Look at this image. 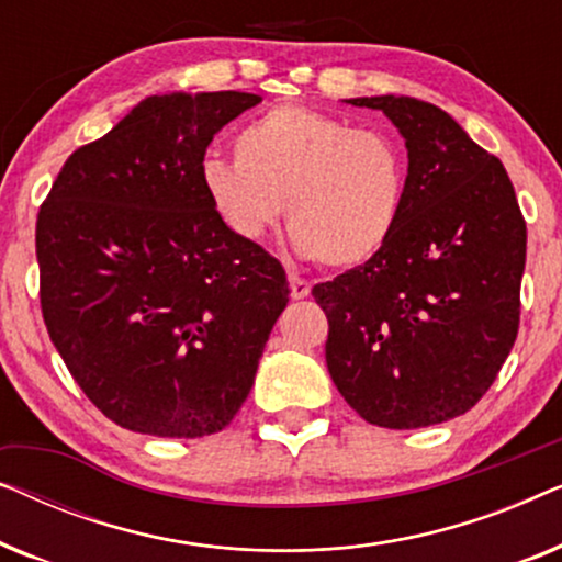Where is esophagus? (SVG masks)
<instances>
[{"label":"esophagus","instance_id":"34e87169","mask_svg":"<svg viewBox=\"0 0 562 562\" xmlns=\"http://www.w3.org/2000/svg\"><path fill=\"white\" fill-rule=\"evenodd\" d=\"M289 289L291 299H306L312 294V283L306 279H299V276H289Z\"/></svg>","mask_w":562,"mask_h":562}]
</instances>
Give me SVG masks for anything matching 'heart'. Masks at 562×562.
I'll return each instance as SVG.
<instances>
[{
	"label": "heart",
	"mask_w": 562,
	"mask_h": 562,
	"mask_svg": "<svg viewBox=\"0 0 562 562\" xmlns=\"http://www.w3.org/2000/svg\"><path fill=\"white\" fill-rule=\"evenodd\" d=\"M233 153L235 160H204L202 189L237 240H260L286 212L299 258L356 268L394 235L406 168L381 130L286 104L237 130Z\"/></svg>",
	"instance_id": "obj_1"
}]
</instances>
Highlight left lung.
Instances as JSON below:
<instances>
[{
    "label": "left lung",
    "instance_id": "obj_1",
    "mask_svg": "<svg viewBox=\"0 0 562 562\" xmlns=\"http://www.w3.org/2000/svg\"><path fill=\"white\" fill-rule=\"evenodd\" d=\"M404 137V204L379 256L312 289L325 310L327 371L375 427L465 414L502 371L519 329L527 225L502 160L440 106L345 99Z\"/></svg>",
    "mask_w": 562,
    "mask_h": 562
}]
</instances>
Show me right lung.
<instances>
[{
	"label": "right lung",
	"mask_w": 562,
	"mask_h": 562,
	"mask_svg": "<svg viewBox=\"0 0 562 562\" xmlns=\"http://www.w3.org/2000/svg\"><path fill=\"white\" fill-rule=\"evenodd\" d=\"M260 102L171 91L74 150L35 227L43 319L104 417L156 437L214 435L248 398L289 304L283 266L225 229L204 153Z\"/></svg>",
	"instance_id": "1"
}]
</instances>
